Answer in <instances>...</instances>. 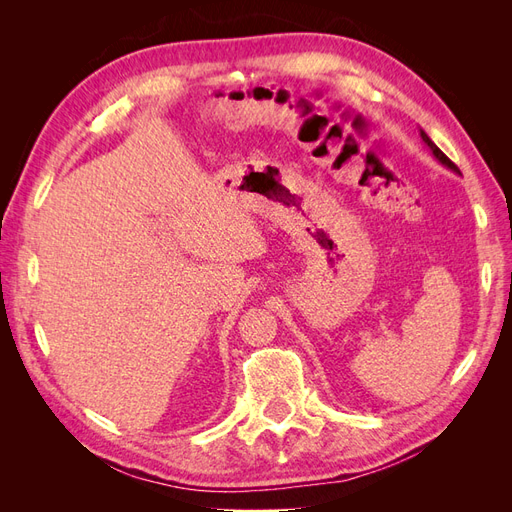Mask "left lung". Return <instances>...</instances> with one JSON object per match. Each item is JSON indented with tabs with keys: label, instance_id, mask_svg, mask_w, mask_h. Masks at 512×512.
<instances>
[{
	"label": "left lung",
	"instance_id": "left-lung-1",
	"mask_svg": "<svg viewBox=\"0 0 512 512\" xmlns=\"http://www.w3.org/2000/svg\"><path fill=\"white\" fill-rule=\"evenodd\" d=\"M421 138H423V143H425V145H427V147L431 149V153H433V158H436L438 162H442V164H444L446 168H451V170H453V173H459V168H457V166H455V164H453L451 160H448V158L444 156V153L440 151V147H438L436 143H433V141H431V138H429V136H427V134H425L423 130H421ZM459 175H461V173H459Z\"/></svg>",
	"mask_w": 512,
	"mask_h": 512
}]
</instances>
